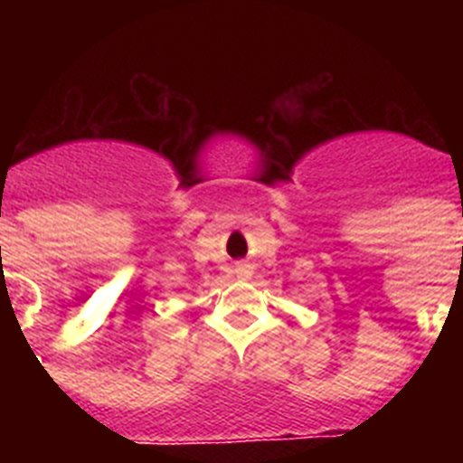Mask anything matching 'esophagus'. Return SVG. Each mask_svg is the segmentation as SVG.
Masks as SVG:
<instances>
[{
  "label": "esophagus",
  "mask_w": 463,
  "mask_h": 463,
  "mask_svg": "<svg viewBox=\"0 0 463 463\" xmlns=\"http://www.w3.org/2000/svg\"><path fill=\"white\" fill-rule=\"evenodd\" d=\"M248 269H250V264H236V271L239 273H248Z\"/></svg>",
  "instance_id": "1"
}]
</instances>
